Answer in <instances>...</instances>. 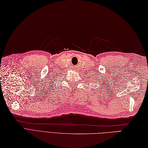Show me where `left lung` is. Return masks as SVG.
Wrapping results in <instances>:
<instances>
[{
	"label": "left lung",
	"mask_w": 148,
	"mask_h": 148,
	"mask_svg": "<svg viewBox=\"0 0 148 148\" xmlns=\"http://www.w3.org/2000/svg\"><path fill=\"white\" fill-rule=\"evenodd\" d=\"M99 88L101 89V88ZM103 89H104V90H105V91H106V89H105V88H103Z\"/></svg>",
	"instance_id": "obj_1"
}]
</instances>
